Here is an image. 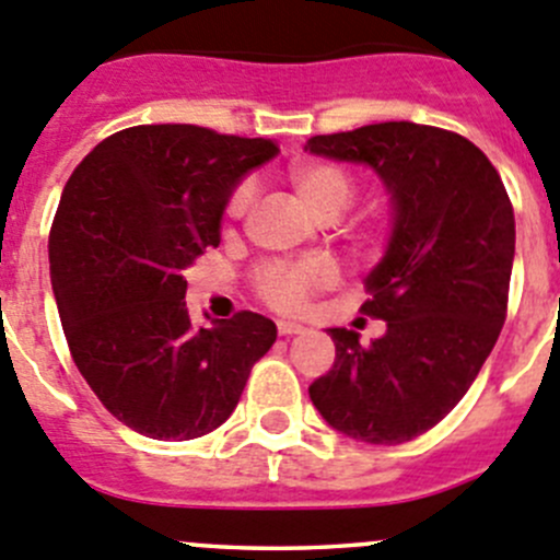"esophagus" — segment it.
<instances>
[{
	"instance_id": "34e87169",
	"label": "esophagus",
	"mask_w": 560,
	"mask_h": 560,
	"mask_svg": "<svg viewBox=\"0 0 560 560\" xmlns=\"http://www.w3.org/2000/svg\"><path fill=\"white\" fill-rule=\"evenodd\" d=\"M276 328H279V336H295V334H303V325L290 323V319H281V323L276 325Z\"/></svg>"
}]
</instances>
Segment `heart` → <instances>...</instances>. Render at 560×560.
<instances>
[{"label":"heart","instance_id":"b5f03b06","mask_svg":"<svg viewBox=\"0 0 560 560\" xmlns=\"http://www.w3.org/2000/svg\"><path fill=\"white\" fill-rule=\"evenodd\" d=\"M292 197L323 221L339 219L358 199V180L334 161H295L284 172ZM252 186H237L230 194L224 208L226 224H235L252 205ZM374 235H361V241H372ZM336 284L334 265L325 259H295V262H268L254 270V290L265 306L281 314H301L317 292L330 290Z\"/></svg>","mask_w":560,"mask_h":560}]
</instances>
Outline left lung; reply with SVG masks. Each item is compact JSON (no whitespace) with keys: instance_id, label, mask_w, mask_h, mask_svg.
<instances>
[{"instance_id":"obj_1","label":"left lung","mask_w":560,"mask_h":560,"mask_svg":"<svg viewBox=\"0 0 560 560\" xmlns=\"http://www.w3.org/2000/svg\"><path fill=\"white\" fill-rule=\"evenodd\" d=\"M303 150L369 164L394 199V235L361 312L388 325L363 347L330 328L336 361L308 385L334 430L396 446L443 421L485 366L509 308L514 210L485 153L454 130L377 122Z\"/></svg>"}]
</instances>
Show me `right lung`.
<instances>
[{"label": "right lung", "instance_id": "right-lung-1", "mask_svg": "<svg viewBox=\"0 0 560 560\" xmlns=\"http://www.w3.org/2000/svg\"><path fill=\"white\" fill-rule=\"evenodd\" d=\"M276 155L265 139L202 125H133L73 170L48 235L70 355L117 421L194 441L235 410L276 325L237 312L194 328L183 270L219 246L232 188Z\"/></svg>", "mask_w": 560, "mask_h": 560}]
</instances>
